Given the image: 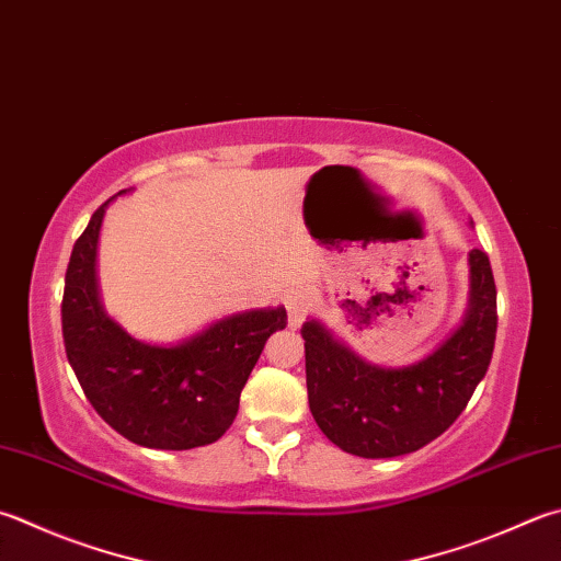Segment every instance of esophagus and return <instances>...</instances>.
Segmentation results:
<instances>
[{"label":"esophagus","instance_id":"1","mask_svg":"<svg viewBox=\"0 0 561 561\" xmlns=\"http://www.w3.org/2000/svg\"><path fill=\"white\" fill-rule=\"evenodd\" d=\"M283 305L285 310H288V322L295 330V327H300L305 317L312 310V293L308 288H290L283 293Z\"/></svg>","mask_w":561,"mask_h":561}]
</instances>
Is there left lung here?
I'll return each instance as SVG.
<instances>
[{"label":"left lung","instance_id":"obj_1","mask_svg":"<svg viewBox=\"0 0 561 561\" xmlns=\"http://www.w3.org/2000/svg\"><path fill=\"white\" fill-rule=\"evenodd\" d=\"M469 263L467 320L415 366H371L320 322L302 324L310 412L336 447L364 459L403 457L437 439L461 415L489 371L499 327L491 261L473 249Z\"/></svg>","mask_w":561,"mask_h":561}]
</instances>
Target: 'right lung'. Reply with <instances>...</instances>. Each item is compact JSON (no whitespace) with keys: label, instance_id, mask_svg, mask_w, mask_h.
<instances>
[{"label":"right lung","instance_id":"add662e5","mask_svg":"<svg viewBox=\"0 0 561 561\" xmlns=\"http://www.w3.org/2000/svg\"><path fill=\"white\" fill-rule=\"evenodd\" d=\"M107 203L76 241L66 271L60 320L68 362L98 415L134 445L173 451L213 445L234 422L241 388L288 314L285 308L231 314L178 346L134 340L104 314L94 280Z\"/></svg>","mask_w":561,"mask_h":561}]
</instances>
